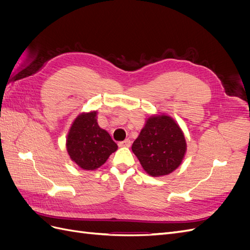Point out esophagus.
<instances>
[{
    "instance_id": "1",
    "label": "esophagus",
    "mask_w": 250,
    "mask_h": 250,
    "mask_svg": "<svg viewBox=\"0 0 250 250\" xmlns=\"http://www.w3.org/2000/svg\"><path fill=\"white\" fill-rule=\"evenodd\" d=\"M119 147H130V145H131V142H130V140L129 139H127V140H125V141H122V142H119Z\"/></svg>"
}]
</instances>
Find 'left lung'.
<instances>
[{
  "label": "left lung",
  "mask_w": 250,
  "mask_h": 250,
  "mask_svg": "<svg viewBox=\"0 0 250 250\" xmlns=\"http://www.w3.org/2000/svg\"><path fill=\"white\" fill-rule=\"evenodd\" d=\"M143 169L149 175H168L179 167L187 150L184 132L175 121L166 115L146 121L138 139L132 144Z\"/></svg>",
  "instance_id": "8db88e82"
}]
</instances>
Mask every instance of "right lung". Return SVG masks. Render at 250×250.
I'll list each match as a JSON object with an SVG mask.
<instances>
[{"mask_svg": "<svg viewBox=\"0 0 250 250\" xmlns=\"http://www.w3.org/2000/svg\"><path fill=\"white\" fill-rule=\"evenodd\" d=\"M97 111L84 112L73 122L66 139L71 160L83 170H96L118 149L109 133L97 123Z\"/></svg>", "mask_w": 250, "mask_h": 250, "instance_id": "1", "label": "right lung"}]
</instances>
